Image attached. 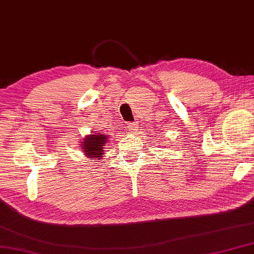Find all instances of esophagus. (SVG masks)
<instances>
[{
	"mask_svg": "<svg viewBox=\"0 0 254 254\" xmlns=\"http://www.w3.org/2000/svg\"><path fill=\"white\" fill-rule=\"evenodd\" d=\"M127 129H129L131 132H132V131L137 129V124L136 123H129V124H127Z\"/></svg>",
	"mask_w": 254,
	"mask_h": 254,
	"instance_id": "esophagus-1",
	"label": "esophagus"
}]
</instances>
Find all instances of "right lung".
<instances>
[{
    "label": "right lung",
    "mask_w": 254,
    "mask_h": 254,
    "mask_svg": "<svg viewBox=\"0 0 254 254\" xmlns=\"http://www.w3.org/2000/svg\"><path fill=\"white\" fill-rule=\"evenodd\" d=\"M108 138L109 136H107L102 131L101 132H92L83 138L80 147L83 154L90 160H101L106 154L104 146L107 145Z\"/></svg>",
    "instance_id": "right-lung-1"
}]
</instances>
